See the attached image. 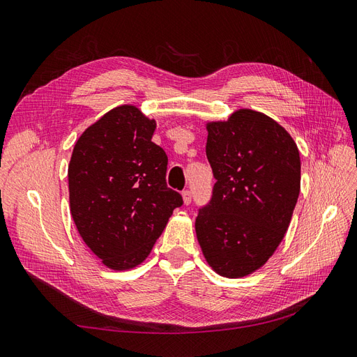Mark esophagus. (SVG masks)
Segmentation results:
<instances>
[{"mask_svg":"<svg viewBox=\"0 0 357 357\" xmlns=\"http://www.w3.org/2000/svg\"><path fill=\"white\" fill-rule=\"evenodd\" d=\"M181 197H183V202H185L186 205H189L190 204V201H192V192L190 190H183L181 192Z\"/></svg>","mask_w":357,"mask_h":357,"instance_id":"esophagus-1","label":"esophagus"}]
</instances>
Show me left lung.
<instances>
[{"label": "left lung", "mask_w": 357, "mask_h": 357, "mask_svg": "<svg viewBox=\"0 0 357 357\" xmlns=\"http://www.w3.org/2000/svg\"><path fill=\"white\" fill-rule=\"evenodd\" d=\"M207 131L215 183L199 208L197 238L215 273L240 278L264 266L284 238L301 190L299 150L282 125L250 109L208 122Z\"/></svg>", "instance_id": "1"}]
</instances>
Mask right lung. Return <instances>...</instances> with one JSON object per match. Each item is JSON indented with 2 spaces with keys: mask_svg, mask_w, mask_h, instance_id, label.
Segmentation results:
<instances>
[{
  "mask_svg": "<svg viewBox=\"0 0 357 357\" xmlns=\"http://www.w3.org/2000/svg\"><path fill=\"white\" fill-rule=\"evenodd\" d=\"M155 119L125 104L80 135L68 165L70 208L93 255L114 271L152 252L181 195L167 186L168 158L152 142Z\"/></svg>",
  "mask_w": 357,
  "mask_h": 357,
  "instance_id": "1",
  "label": "right lung"
}]
</instances>
